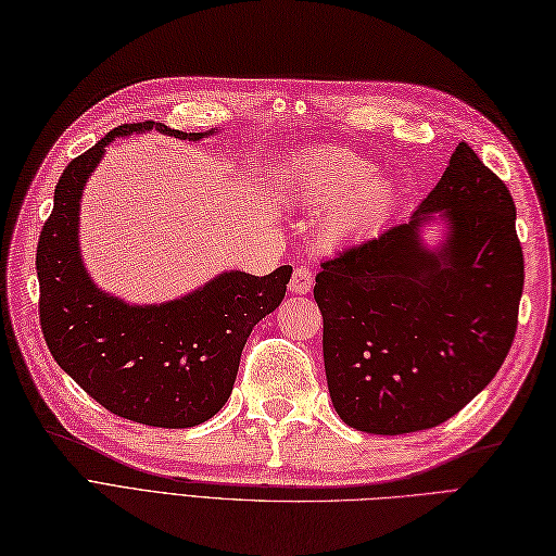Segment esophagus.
Listing matches in <instances>:
<instances>
[{
    "label": "esophagus",
    "instance_id": "34e87169",
    "mask_svg": "<svg viewBox=\"0 0 556 556\" xmlns=\"http://www.w3.org/2000/svg\"><path fill=\"white\" fill-rule=\"evenodd\" d=\"M313 288V271L308 266H296L290 278V292L294 294H306Z\"/></svg>",
    "mask_w": 556,
    "mask_h": 556
}]
</instances>
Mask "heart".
<instances>
[{"mask_svg": "<svg viewBox=\"0 0 556 556\" xmlns=\"http://www.w3.org/2000/svg\"><path fill=\"white\" fill-rule=\"evenodd\" d=\"M369 175V163L355 154L341 152V149H313V152L296 159L288 189L296 199L308 203H334L365 185ZM390 199H393V191L386 182H371L363 190L358 189L329 215L327 231L332 236H349L365 229L367 224L383 215Z\"/></svg>", "mask_w": 556, "mask_h": 556, "instance_id": "b5f03b06", "label": "heart"}]
</instances>
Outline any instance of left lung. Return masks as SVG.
Wrapping results in <instances>:
<instances>
[{"mask_svg": "<svg viewBox=\"0 0 556 556\" xmlns=\"http://www.w3.org/2000/svg\"><path fill=\"white\" fill-rule=\"evenodd\" d=\"M453 224L428 253L417 227ZM503 179L458 142L412 222L339 250L320 264L329 395L343 424L404 434L444 424L496 377L517 332L523 252Z\"/></svg>", "mask_w": 556, "mask_h": 556, "instance_id": "obj_1", "label": "left lung"}]
</instances>
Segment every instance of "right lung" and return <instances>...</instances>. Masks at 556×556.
Here are the masks:
<instances>
[{
  "label": "right lung",
  "instance_id": "obj_1",
  "mask_svg": "<svg viewBox=\"0 0 556 556\" xmlns=\"http://www.w3.org/2000/svg\"><path fill=\"white\" fill-rule=\"evenodd\" d=\"M152 128L203 138L154 122L124 124L60 175L37 243L39 323L55 363L104 409L154 428H191L229 400L252 327L282 302L292 266L262 278L224 274L161 306H126L102 294L79 260L81 189L116 135Z\"/></svg>",
  "mask_w": 556,
  "mask_h": 556
}]
</instances>
